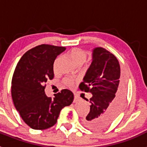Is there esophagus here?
Segmentation results:
<instances>
[{
	"mask_svg": "<svg viewBox=\"0 0 147 147\" xmlns=\"http://www.w3.org/2000/svg\"><path fill=\"white\" fill-rule=\"evenodd\" d=\"M80 98L77 96H74V103H76V102H80Z\"/></svg>",
	"mask_w": 147,
	"mask_h": 147,
	"instance_id": "obj_1",
	"label": "esophagus"
}]
</instances>
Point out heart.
<instances>
[{
  "label": "heart",
  "mask_w": 147,
  "mask_h": 147,
  "mask_svg": "<svg viewBox=\"0 0 147 147\" xmlns=\"http://www.w3.org/2000/svg\"><path fill=\"white\" fill-rule=\"evenodd\" d=\"M68 56H69L70 59H71L73 63H74L75 65H82L87 59L86 52L81 49H73L72 50H71V51L68 53ZM59 57L56 59L54 65V69H56L57 64V62H59ZM66 83H67L68 85H72L73 84H74V81L71 80H66Z\"/></svg>",
  "instance_id": "b5f03b06"
}]
</instances>
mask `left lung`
Segmentation results:
<instances>
[{
    "label": "left lung",
    "mask_w": 147,
    "mask_h": 147,
    "mask_svg": "<svg viewBox=\"0 0 147 147\" xmlns=\"http://www.w3.org/2000/svg\"><path fill=\"white\" fill-rule=\"evenodd\" d=\"M120 75L117 58L103 48H95L91 65L80 85L81 90L93 95L86 99L90 103L89 113L83 121L87 128L104 129L119 113L126 95L125 81Z\"/></svg>",
    "instance_id": "8db88e82"
}]
</instances>
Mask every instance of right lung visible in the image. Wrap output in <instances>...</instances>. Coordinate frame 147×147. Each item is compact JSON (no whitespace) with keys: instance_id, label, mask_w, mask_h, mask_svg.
Segmentation results:
<instances>
[{"instance_id":"obj_1","label":"right lung","mask_w":147,"mask_h":147,"mask_svg":"<svg viewBox=\"0 0 147 147\" xmlns=\"http://www.w3.org/2000/svg\"><path fill=\"white\" fill-rule=\"evenodd\" d=\"M65 50L62 46L37 45L18 62L11 80V97L26 124L34 129H45L57 121L61 110L71 105L74 94L64 89L54 98L45 93V83L54 78V62Z\"/></svg>"}]
</instances>
